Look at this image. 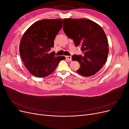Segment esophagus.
Segmentation results:
<instances>
[{
  "instance_id": "34e87169",
  "label": "esophagus",
  "mask_w": 129,
  "mask_h": 129,
  "mask_svg": "<svg viewBox=\"0 0 129 129\" xmlns=\"http://www.w3.org/2000/svg\"><path fill=\"white\" fill-rule=\"evenodd\" d=\"M66 59L68 60L69 61H71L72 60V57L71 56H66Z\"/></svg>"
}]
</instances>
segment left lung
Segmentation results:
<instances>
[{
	"label": "left lung",
	"mask_w": 129,
	"mask_h": 129,
	"mask_svg": "<svg viewBox=\"0 0 129 129\" xmlns=\"http://www.w3.org/2000/svg\"><path fill=\"white\" fill-rule=\"evenodd\" d=\"M63 21L64 33L84 52V56H72V60L80 64L76 72L86 77L93 75L102 68L108 55V41L104 31L97 23L87 19L66 18Z\"/></svg>",
	"instance_id": "obj_1"
}]
</instances>
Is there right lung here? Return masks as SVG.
Masks as SVG:
<instances>
[{
	"mask_svg": "<svg viewBox=\"0 0 129 129\" xmlns=\"http://www.w3.org/2000/svg\"><path fill=\"white\" fill-rule=\"evenodd\" d=\"M62 27L61 19H43L34 22L23 34L19 52L26 68L38 77L52 74L64 56H55L50 53L54 40Z\"/></svg>",
	"mask_w": 129,
	"mask_h": 129,
	"instance_id": "add662e5",
	"label": "right lung"
}]
</instances>
